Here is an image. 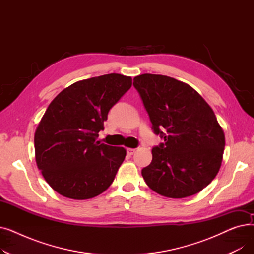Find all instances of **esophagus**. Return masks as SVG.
<instances>
[{"instance_id":"obj_1","label":"esophagus","mask_w":254,"mask_h":254,"mask_svg":"<svg viewBox=\"0 0 254 254\" xmlns=\"http://www.w3.org/2000/svg\"><path fill=\"white\" fill-rule=\"evenodd\" d=\"M135 151H136V149H134V148H127V152L128 155H132L135 153Z\"/></svg>"}]
</instances>
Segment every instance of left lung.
<instances>
[{
  "label": "left lung",
  "instance_id": "left-lung-1",
  "mask_svg": "<svg viewBox=\"0 0 254 254\" xmlns=\"http://www.w3.org/2000/svg\"><path fill=\"white\" fill-rule=\"evenodd\" d=\"M134 86L154 132L165 141L152 148V161L142 170L146 184L172 198L199 192L222 162L225 138L214 112L190 85L169 76L142 74L134 78Z\"/></svg>",
  "mask_w": 254,
  "mask_h": 254
}]
</instances>
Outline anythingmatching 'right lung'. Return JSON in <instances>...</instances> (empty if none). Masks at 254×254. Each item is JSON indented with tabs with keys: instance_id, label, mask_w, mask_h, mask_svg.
Instances as JSON below:
<instances>
[{
	"instance_id": "right-lung-1",
	"label": "right lung",
	"mask_w": 254,
	"mask_h": 254,
	"mask_svg": "<svg viewBox=\"0 0 254 254\" xmlns=\"http://www.w3.org/2000/svg\"><path fill=\"white\" fill-rule=\"evenodd\" d=\"M130 86V77L106 74L71 84L49 104L35 131V158L58 193L87 199L111 185L127 150L97 138L109 110Z\"/></svg>"
}]
</instances>
